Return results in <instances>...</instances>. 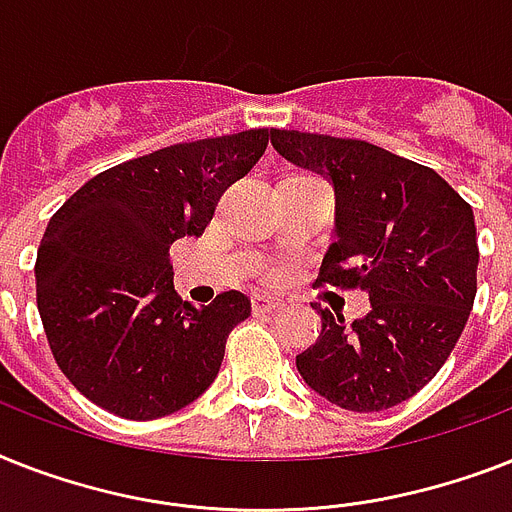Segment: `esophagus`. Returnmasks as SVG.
I'll return each instance as SVG.
<instances>
[{
    "mask_svg": "<svg viewBox=\"0 0 512 512\" xmlns=\"http://www.w3.org/2000/svg\"><path fill=\"white\" fill-rule=\"evenodd\" d=\"M281 299H273V297H263V294H257L252 297V313L255 315H273L281 310Z\"/></svg>",
    "mask_w": 512,
    "mask_h": 512,
    "instance_id": "esophagus-1",
    "label": "esophagus"
}]
</instances>
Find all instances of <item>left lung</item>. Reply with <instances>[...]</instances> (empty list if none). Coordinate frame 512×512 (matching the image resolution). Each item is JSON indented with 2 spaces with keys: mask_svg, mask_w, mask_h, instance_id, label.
I'll use <instances>...</instances> for the list:
<instances>
[{
  "mask_svg": "<svg viewBox=\"0 0 512 512\" xmlns=\"http://www.w3.org/2000/svg\"><path fill=\"white\" fill-rule=\"evenodd\" d=\"M278 155L321 173L336 197V242L318 284L360 289L371 313L323 310L321 336L297 355L305 384L352 413L410 400L455 350L476 297L471 205L436 170L357 139L270 131Z\"/></svg>",
  "mask_w": 512,
  "mask_h": 512,
  "instance_id": "1",
  "label": "left lung"
}]
</instances>
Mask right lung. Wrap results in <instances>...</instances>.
I'll use <instances>...</instances> for the list:
<instances>
[{
    "label": "right lung",
    "instance_id": "1",
    "mask_svg": "<svg viewBox=\"0 0 512 512\" xmlns=\"http://www.w3.org/2000/svg\"><path fill=\"white\" fill-rule=\"evenodd\" d=\"M268 139V128H252L120 162L52 215L36 255V305L54 360L86 400L152 421L213 384L249 299L223 292L213 305L184 302L170 244L202 236Z\"/></svg>",
    "mask_w": 512,
    "mask_h": 512
}]
</instances>
